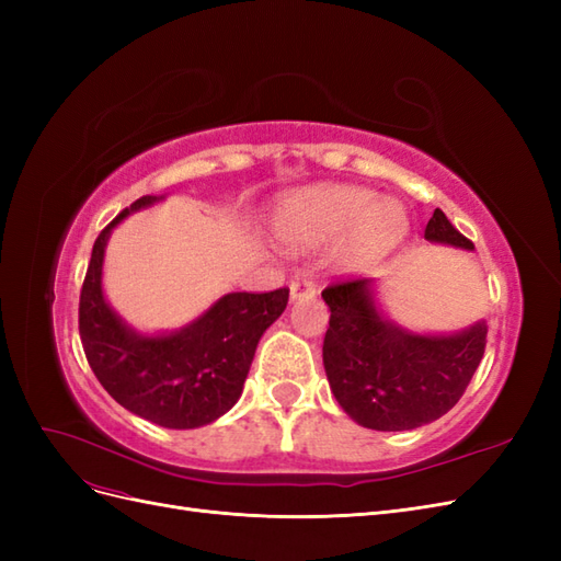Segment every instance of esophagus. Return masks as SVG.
Here are the masks:
<instances>
[{
    "label": "esophagus",
    "mask_w": 561,
    "mask_h": 561,
    "mask_svg": "<svg viewBox=\"0 0 561 561\" xmlns=\"http://www.w3.org/2000/svg\"><path fill=\"white\" fill-rule=\"evenodd\" d=\"M316 295V283L313 280H295L293 285H290V299L293 301H299V299H309V297H313Z\"/></svg>",
    "instance_id": "1"
}]
</instances>
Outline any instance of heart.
Masks as SVG:
<instances>
[{"label":"heart","mask_w":561,"mask_h":561,"mask_svg":"<svg viewBox=\"0 0 561 561\" xmlns=\"http://www.w3.org/2000/svg\"><path fill=\"white\" fill-rule=\"evenodd\" d=\"M410 229L398 201L351 184H316L287 194L271 217V233L290 252L344 239L342 262L363 266L393 250Z\"/></svg>","instance_id":"heart-1"}]
</instances>
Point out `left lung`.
I'll use <instances>...</instances> for the list:
<instances>
[{"label": "left lung", "mask_w": 561, "mask_h": 561, "mask_svg": "<svg viewBox=\"0 0 561 561\" xmlns=\"http://www.w3.org/2000/svg\"><path fill=\"white\" fill-rule=\"evenodd\" d=\"M428 243L472 252L443 210L428 219ZM330 328L322 365L342 410L363 428L414 431L461 400L486 346V320L456 332H416L388 316L379 280L360 278L322 290Z\"/></svg>", "instance_id": "8db88e82"}]
</instances>
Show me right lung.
<instances>
[{
  "mask_svg": "<svg viewBox=\"0 0 561 561\" xmlns=\"http://www.w3.org/2000/svg\"><path fill=\"white\" fill-rule=\"evenodd\" d=\"M165 201L142 196L95 239L79 299V334L98 381L135 416L157 426H208L239 402L262 334L287 307L290 290L229 293L178 330L142 332L118 316L103 287L105 250L126 217Z\"/></svg>",
  "mask_w": 561,
  "mask_h": 561,
  "instance_id": "obj_1",
  "label": "right lung"
}]
</instances>
